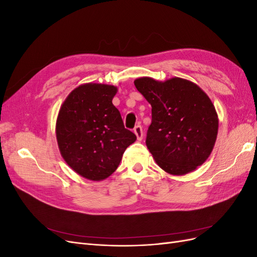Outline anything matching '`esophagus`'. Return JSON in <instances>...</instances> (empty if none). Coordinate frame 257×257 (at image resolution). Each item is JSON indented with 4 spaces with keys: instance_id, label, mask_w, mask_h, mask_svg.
<instances>
[{
    "instance_id": "34e87169",
    "label": "esophagus",
    "mask_w": 257,
    "mask_h": 257,
    "mask_svg": "<svg viewBox=\"0 0 257 257\" xmlns=\"http://www.w3.org/2000/svg\"><path fill=\"white\" fill-rule=\"evenodd\" d=\"M134 133H135V135H136V137H137L138 141L141 142L142 139H143V136H144L143 127H142L141 125H136V126L134 127Z\"/></svg>"
}]
</instances>
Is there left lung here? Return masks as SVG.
Listing matches in <instances>:
<instances>
[{"label": "left lung", "instance_id": "obj_1", "mask_svg": "<svg viewBox=\"0 0 257 257\" xmlns=\"http://www.w3.org/2000/svg\"><path fill=\"white\" fill-rule=\"evenodd\" d=\"M134 83L152 107L146 145L158 165L180 176L203 164L213 149L219 127L206 93L177 77L164 82L144 77Z\"/></svg>", "mask_w": 257, "mask_h": 257}]
</instances>
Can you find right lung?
<instances>
[{"label": "right lung", "instance_id": "right-lung-1", "mask_svg": "<svg viewBox=\"0 0 257 257\" xmlns=\"http://www.w3.org/2000/svg\"><path fill=\"white\" fill-rule=\"evenodd\" d=\"M115 93L113 85L82 84L71 92L59 111L57 139L62 157L90 180L109 177L136 141L112 104Z\"/></svg>", "mask_w": 257, "mask_h": 257}]
</instances>
